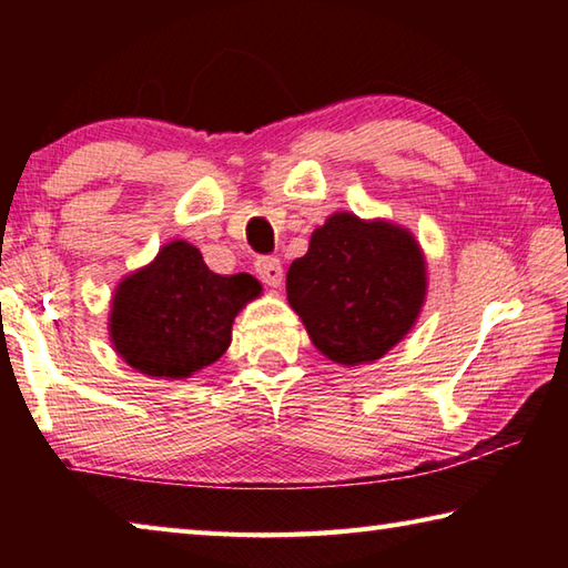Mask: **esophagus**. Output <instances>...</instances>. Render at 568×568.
Listing matches in <instances>:
<instances>
[{"label":"esophagus","instance_id":"obj_1","mask_svg":"<svg viewBox=\"0 0 568 568\" xmlns=\"http://www.w3.org/2000/svg\"><path fill=\"white\" fill-rule=\"evenodd\" d=\"M255 271H257V275H261V281L265 285L277 287L283 283V265H281V261H277V257H271V255L257 257Z\"/></svg>","mask_w":568,"mask_h":568}]
</instances>
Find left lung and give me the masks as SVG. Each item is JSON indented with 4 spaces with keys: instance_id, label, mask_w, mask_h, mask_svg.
Returning <instances> with one entry per match:
<instances>
[{
    "instance_id": "8db88e82",
    "label": "left lung",
    "mask_w": 568,
    "mask_h": 568,
    "mask_svg": "<svg viewBox=\"0 0 568 568\" xmlns=\"http://www.w3.org/2000/svg\"><path fill=\"white\" fill-rule=\"evenodd\" d=\"M426 257L406 227L335 213L287 271V303L325 358L373 363L406 338L426 301Z\"/></svg>"
}]
</instances>
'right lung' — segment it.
Wrapping results in <instances>:
<instances>
[{
	"label": "right lung",
	"mask_w": 568,
	"mask_h": 568,
	"mask_svg": "<svg viewBox=\"0 0 568 568\" xmlns=\"http://www.w3.org/2000/svg\"><path fill=\"white\" fill-rule=\"evenodd\" d=\"M261 293L253 275H217L195 245L172 240L150 265L122 277L110 341L145 376L190 378L227 351L235 315Z\"/></svg>",
	"instance_id": "1"
}]
</instances>
